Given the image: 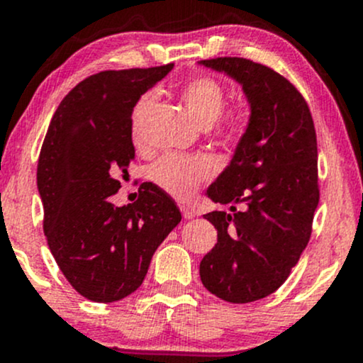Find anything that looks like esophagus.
Masks as SVG:
<instances>
[{"label": "esophagus", "mask_w": 363, "mask_h": 363, "mask_svg": "<svg viewBox=\"0 0 363 363\" xmlns=\"http://www.w3.org/2000/svg\"><path fill=\"white\" fill-rule=\"evenodd\" d=\"M181 213L186 220H191V218H194V216H196L194 211L191 210V208H187V206H181Z\"/></svg>", "instance_id": "esophagus-1"}]
</instances>
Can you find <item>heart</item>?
<instances>
[{
  "mask_svg": "<svg viewBox=\"0 0 363 363\" xmlns=\"http://www.w3.org/2000/svg\"><path fill=\"white\" fill-rule=\"evenodd\" d=\"M225 86L222 82L210 74H199L191 78L182 86V97L186 106L205 126L213 124L216 133L223 138L235 141L242 135L245 114L240 107L223 112ZM155 101V91H145L140 95L131 111L133 135H138V128ZM216 167L210 158L189 155H165L158 158L148 169L150 181L158 189L176 199H189L203 182L215 176Z\"/></svg>",
  "mask_w": 363,
  "mask_h": 363,
  "instance_id": "1",
  "label": "heart"
}]
</instances>
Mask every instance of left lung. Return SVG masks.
Returning a JSON list of instances; mask_svg holds the SVG:
<instances>
[{
	"instance_id": "8db88e82",
	"label": "left lung",
	"mask_w": 363,
	"mask_h": 363,
	"mask_svg": "<svg viewBox=\"0 0 363 363\" xmlns=\"http://www.w3.org/2000/svg\"><path fill=\"white\" fill-rule=\"evenodd\" d=\"M199 65L239 82L251 104L230 165L206 191L232 213L205 215L218 240L199 264L208 291L247 303L280 289L311 239L319 203L314 121L301 91L261 62L215 57Z\"/></svg>"
}]
</instances>
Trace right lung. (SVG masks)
I'll return each instance as SVG.
<instances>
[{"instance_id": "add662e5", "label": "right lung", "mask_w": 363, "mask_h": 363, "mask_svg": "<svg viewBox=\"0 0 363 363\" xmlns=\"http://www.w3.org/2000/svg\"><path fill=\"white\" fill-rule=\"evenodd\" d=\"M172 68L91 74L62 99L45 133L37 164L44 234L66 280L89 301L133 294L181 222L172 198L152 182L140 186L135 203H112L135 160L133 106Z\"/></svg>"}]
</instances>
